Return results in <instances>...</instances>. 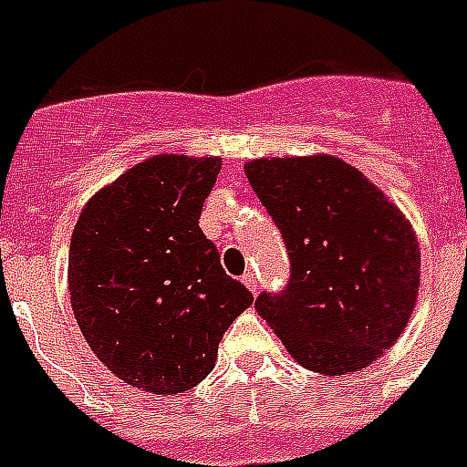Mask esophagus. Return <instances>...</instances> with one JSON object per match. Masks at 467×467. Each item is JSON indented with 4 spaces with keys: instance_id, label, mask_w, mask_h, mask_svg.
I'll use <instances>...</instances> for the list:
<instances>
[{
    "instance_id": "34e87169",
    "label": "esophagus",
    "mask_w": 467,
    "mask_h": 467,
    "mask_svg": "<svg viewBox=\"0 0 467 467\" xmlns=\"http://www.w3.org/2000/svg\"><path fill=\"white\" fill-rule=\"evenodd\" d=\"M242 284L247 285V288H249V291H252V293H256V288H259V281H256V274H254V271H247V274L242 276Z\"/></svg>"
}]
</instances>
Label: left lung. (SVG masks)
<instances>
[{"instance_id":"1","label":"left lung","mask_w":467,"mask_h":467,"mask_svg":"<svg viewBox=\"0 0 467 467\" xmlns=\"http://www.w3.org/2000/svg\"><path fill=\"white\" fill-rule=\"evenodd\" d=\"M291 259L284 291L254 307L306 368L344 376L392 347L420 291V244L407 218L337 157L244 164Z\"/></svg>"}]
</instances>
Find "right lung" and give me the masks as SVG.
<instances>
[{"instance_id":"add662e5","label":"right lung","mask_w":467,"mask_h":467,"mask_svg":"<svg viewBox=\"0 0 467 467\" xmlns=\"http://www.w3.org/2000/svg\"><path fill=\"white\" fill-rule=\"evenodd\" d=\"M218 157L157 155L84 205L69 242V303L91 351L152 395L196 388L254 296L198 227Z\"/></svg>"}]
</instances>
